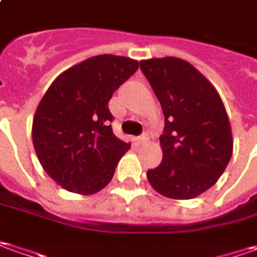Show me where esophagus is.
<instances>
[{"label":"esophagus","mask_w":257,"mask_h":257,"mask_svg":"<svg viewBox=\"0 0 257 257\" xmlns=\"http://www.w3.org/2000/svg\"><path fill=\"white\" fill-rule=\"evenodd\" d=\"M146 141H148V135H146V134H142L141 137L135 138V142H137L138 145H142V144H145Z\"/></svg>","instance_id":"esophagus-1"}]
</instances>
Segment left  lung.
<instances>
[{
  "label": "left lung",
  "instance_id": "1",
  "mask_svg": "<svg viewBox=\"0 0 257 257\" xmlns=\"http://www.w3.org/2000/svg\"><path fill=\"white\" fill-rule=\"evenodd\" d=\"M141 71L165 115L164 158L146 176L171 199H192L213 186L230 161L233 141L215 86L189 62L166 57L141 61Z\"/></svg>",
  "mask_w": 257,
  "mask_h": 257
}]
</instances>
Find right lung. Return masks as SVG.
Listing matches in <instances>:
<instances>
[{
    "mask_svg": "<svg viewBox=\"0 0 257 257\" xmlns=\"http://www.w3.org/2000/svg\"><path fill=\"white\" fill-rule=\"evenodd\" d=\"M138 61L98 55L62 72L42 96L32 142L44 171L64 189H103L131 145L112 132L108 102L138 69Z\"/></svg>",
    "mask_w": 257,
    "mask_h": 257,
    "instance_id": "right-lung-1",
    "label": "right lung"
}]
</instances>
